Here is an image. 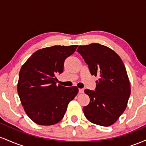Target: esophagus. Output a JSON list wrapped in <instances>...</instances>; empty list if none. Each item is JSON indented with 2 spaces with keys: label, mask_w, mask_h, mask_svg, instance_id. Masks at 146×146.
<instances>
[{
  "label": "esophagus",
  "mask_w": 146,
  "mask_h": 146,
  "mask_svg": "<svg viewBox=\"0 0 146 146\" xmlns=\"http://www.w3.org/2000/svg\"><path fill=\"white\" fill-rule=\"evenodd\" d=\"M79 93H84V89H83V88H79Z\"/></svg>",
  "instance_id": "obj_1"
}]
</instances>
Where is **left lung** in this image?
Segmentation results:
<instances>
[{"label":"left lung","instance_id":"obj_1","mask_svg":"<svg viewBox=\"0 0 146 146\" xmlns=\"http://www.w3.org/2000/svg\"><path fill=\"white\" fill-rule=\"evenodd\" d=\"M88 65L92 75L100 77L94 90L85 89L90 103L83 108L85 117L102 126L113 124L126 108L130 85L120 57L107 46L93 43L77 50Z\"/></svg>","mask_w":146,"mask_h":146}]
</instances>
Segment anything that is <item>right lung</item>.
I'll list each match as a JSON object with an SVG mask.
<instances>
[{
    "label": "right lung",
    "mask_w": 146,
    "mask_h": 146,
    "mask_svg": "<svg viewBox=\"0 0 146 146\" xmlns=\"http://www.w3.org/2000/svg\"><path fill=\"white\" fill-rule=\"evenodd\" d=\"M78 45L53 46L38 50L21 67L18 93L28 117L38 125L56 124L64 117L68 104L78 93L76 86L56 85L64 63Z\"/></svg>",
    "instance_id": "1"
}]
</instances>
